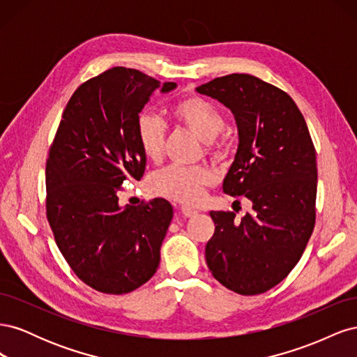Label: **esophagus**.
I'll list each match as a JSON object with an SVG mask.
<instances>
[{"label": "esophagus", "mask_w": 357, "mask_h": 357, "mask_svg": "<svg viewBox=\"0 0 357 357\" xmlns=\"http://www.w3.org/2000/svg\"><path fill=\"white\" fill-rule=\"evenodd\" d=\"M198 211L195 208H190V207H181V214L185 215V218H192V215H195Z\"/></svg>", "instance_id": "obj_1"}]
</instances>
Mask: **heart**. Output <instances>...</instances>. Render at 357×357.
Returning a JSON list of instances; mask_svg holds the SVG:
<instances>
[{
    "mask_svg": "<svg viewBox=\"0 0 357 357\" xmlns=\"http://www.w3.org/2000/svg\"><path fill=\"white\" fill-rule=\"evenodd\" d=\"M172 121L207 142L208 152L218 159L229 152L226 138H214L223 128L225 119L222 112L211 101L202 96H185L171 105ZM137 139L147 159L158 162L164 153L165 123L152 113L143 112L137 119ZM214 180L213 171L207 167H180L171 165L152 178L150 186L156 195L169 198L181 204H197L202 199L204 192Z\"/></svg>",
    "mask_w": 357,
    "mask_h": 357,
    "instance_id": "1",
    "label": "heart"
}]
</instances>
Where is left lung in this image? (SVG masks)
<instances>
[{
    "label": "left lung",
    "mask_w": 357,
    "mask_h": 357,
    "mask_svg": "<svg viewBox=\"0 0 357 357\" xmlns=\"http://www.w3.org/2000/svg\"><path fill=\"white\" fill-rule=\"evenodd\" d=\"M197 91L234 113L238 150L223 192L252 202L241 219L211 211L205 245L213 277L240 295H259L284 280L316 223L317 164L305 119L290 96L250 74H229Z\"/></svg>",
    "instance_id": "obj_1"
}]
</instances>
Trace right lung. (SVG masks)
Returning a JSON list of instances; mask_svg holds the SVG:
<instances>
[{
  "label": "right lung",
  "instance_id": "obj_1",
  "mask_svg": "<svg viewBox=\"0 0 357 357\" xmlns=\"http://www.w3.org/2000/svg\"><path fill=\"white\" fill-rule=\"evenodd\" d=\"M176 86L134 68L107 70L75 89L50 146L46 214L53 236L74 274L102 294H129L159 266L171 204L121 205L119 192L144 174L139 112L153 92Z\"/></svg>",
  "mask_w": 357,
  "mask_h": 357
}]
</instances>
